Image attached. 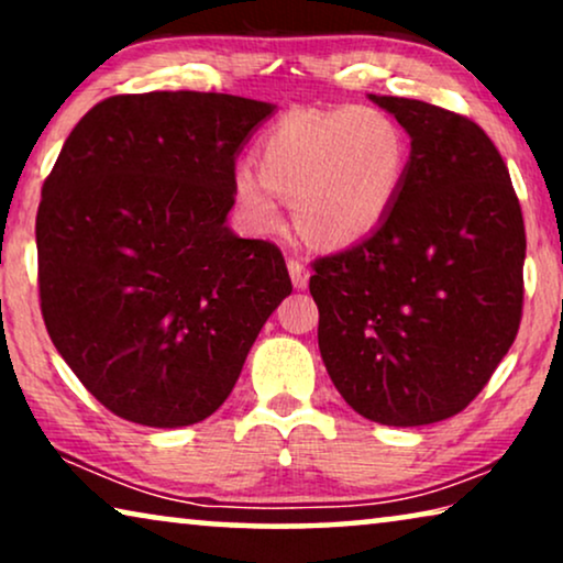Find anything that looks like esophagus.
Segmentation results:
<instances>
[{
  "label": "esophagus",
  "mask_w": 563,
  "mask_h": 563,
  "mask_svg": "<svg viewBox=\"0 0 563 563\" xmlns=\"http://www.w3.org/2000/svg\"><path fill=\"white\" fill-rule=\"evenodd\" d=\"M287 268H289V279H291V284H295V289H305L307 282H310V272H307V266L302 264V261L291 258Z\"/></svg>",
  "instance_id": "esophagus-1"
}]
</instances>
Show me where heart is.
<instances>
[{
    "label": "heart",
    "mask_w": 563,
    "mask_h": 563,
    "mask_svg": "<svg viewBox=\"0 0 563 563\" xmlns=\"http://www.w3.org/2000/svg\"><path fill=\"white\" fill-rule=\"evenodd\" d=\"M258 174L238 168L233 191L258 233L282 225L279 197L314 249H349L387 220L410 172L399 122L366 104L302 110L282 118L256 145Z\"/></svg>",
    "instance_id": "1"
}]
</instances>
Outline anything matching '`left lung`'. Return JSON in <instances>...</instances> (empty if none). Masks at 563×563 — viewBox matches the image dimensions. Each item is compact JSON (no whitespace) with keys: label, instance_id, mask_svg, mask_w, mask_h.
<instances>
[{"label":"left lung","instance_id":"1","mask_svg":"<svg viewBox=\"0 0 563 563\" xmlns=\"http://www.w3.org/2000/svg\"><path fill=\"white\" fill-rule=\"evenodd\" d=\"M368 99L410 135V172L372 235L312 264L318 345L358 415L430 426L479 395L518 335L526 225L476 122L420 99Z\"/></svg>","mask_w":563,"mask_h":563}]
</instances>
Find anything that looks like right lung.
<instances>
[{"label":"right lung","instance_id":"add662e5","mask_svg":"<svg viewBox=\"0 0 563 563\" xmlns=\"http://www.w3.org/2000/svg\"><path fill=\"white\" fill-rule=\"evenodd\" d=\"M274 110L214 91L120 95L66 137L35 220L41 310L118 418H210L291 291L282 251L228 228L235 158Z\"/></svg>","mask_w":563,"mask_h":563}]
</instances>
